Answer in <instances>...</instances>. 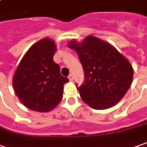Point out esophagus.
Here are the masks:
<instances>
[{"label":"esophagus","instance_id":"obj_1","mask_svg":"<svg viewBox=\"0 0 147 147\" xmlns=\"http://www.w3.org/2000/svg\"><path fill=\"white\" fill-rule=\"evenodd\" d=\"M68 78H69V81H73V80H74V76H73V74H69Z\"/></svg>","mask_w":147,"mask_h":147}]
</instances>
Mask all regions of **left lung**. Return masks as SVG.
Here are the masks:
<instances>
[{"label":"left lung","mask_w":147,"mask_h":147,"mask_svg":"<svg viewBox=\"0 0 147 147\" xmlns=\"http://www.w3.org/2000/svg\"><path fill=\"white\" fill-rule=\"evenodd\" d=\"M68 46L76 51L85 73L84 82L78 87L84 103L99 110L118 103L133 81L129 61L111 44L94 36L79 44L72 40Z\"/></svg>","instance_id":"left-lung-1"}]
</instances>
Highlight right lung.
Masks as SVG:
<instances>
[{
	"mask_svg": "<svg viewBox=\"0 0 147 147\" xmlns=\"http://www.w3.org/2000/svg\"><path fill=\"white\" fill-rule=\"evenodd\" d=\"M57 47L45 38L32 45L19 63L13 78L16 95L30 110L48 113L56 108L63 97V77L59 65L53 61Z\"/></svg>",
	"mask_w": 147,
	"mask_h": 147,
	"instance_id": "1",
	"label": "right lung"
}]
</instances>
